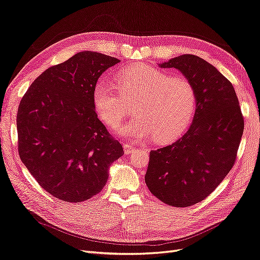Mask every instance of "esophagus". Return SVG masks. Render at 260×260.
<instances>
[{"label": "esophagus", "mask_w": 260, "mask_h": 260, "mask_svg": "<svg viewBox=\"0 0 260 260\" xmlns=\"http://www.w3.org/2000/svg\"><path fill=\"white\" fill-rule=\"evenodd\" d=\"M123 148H124V153H125V154H131V153H133L134 151H135V148H134L131 145H127V143H124Z\"/></svg>", "instance_id": "esophagus-1"}]
</instances>
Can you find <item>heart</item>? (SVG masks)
I'll use <instances>...</instances> for the list:
<instances>
[{"mask_svg": "<svg viewBox=\"0 0 260 260\" xmlns=\"http://www.w3.org/2000/svg\"><path fill=\"white\" fill-rule=\"evenodd\" d=\"M99 117L117 126L128 114L126 104L137 100L136 115L115 133L134 141L154 137L166 142L183 132L196 109V90L183 76H170L147 64L129 66L119 73L117 88L100 81L92 93Z\"/></svg>", "mask_w": 260, "mask_h": 260, "instance_id": "heart-1", "label": "heart"}]
</instances>
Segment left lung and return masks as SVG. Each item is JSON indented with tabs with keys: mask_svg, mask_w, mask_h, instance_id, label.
<instances>
[{
	"mask_svg": "<svg viewBox=\"0 0 260 260\" xmlns=\"http://www.w3.org/2000/svg\"><path fill=\"white\" fill-rule=\"evenodd\" d=\"M158 66L176 69L193 83L196 109L183 136L150 152L145 181L162 203L190 207L212 193L233 168L244 121L232 82L213 65L183 54Z\"/></svg>",
	"mask_w": 260,
	"mask_h": 260,
	"instance_id": "obj_1",
	"label": "left lung"
}]
</instances>
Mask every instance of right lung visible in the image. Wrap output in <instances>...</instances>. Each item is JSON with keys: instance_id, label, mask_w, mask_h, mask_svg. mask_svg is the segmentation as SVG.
<instances>
[{"instance_id": "obj_1", "label": "right lung", "mask_w": 260, "mask_h": 260, "mask_svg": "<svg viewBox=\"0 0 260 260\" xmlns=\"http://www.w3.org/2000/svg\"><path fill=\"white\" fill-rule=\"evenodd\" d=\"M119 62L96 51L76 53L37 77L19 105V156L40 185L63 201L99 194L110 165L124 154L92 99L101 75Z\"/></svg>"}]
</instances>
